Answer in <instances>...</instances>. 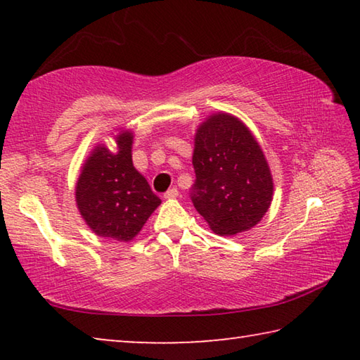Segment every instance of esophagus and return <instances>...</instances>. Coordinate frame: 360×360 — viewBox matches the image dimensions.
Here are the masks:
<instances>
[{
  "mask_svg": "<svg viewBox=\"0 0 360 360\" xmlns=\"http://www.w3.org/2000/svg\"><path fill=\"white\" fill-rule=\"evenodd\" d=\"M178 195H179L178 188L173 187V188H169L168 192H165V195H163V198H165V200H173V198H178Z\"/></svg>",
  "mask_w": 360,
  "mask_h": 360,
  "instance_id": "esophagus-1",
  "label": "esophagus"
}]
</instances>
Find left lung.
<instances>
[{
  "instance_id": "8db88e82",
  "label": "left lung",
  "mask_w": 360,
  "mask_h": 360,
  "mask_svg": "<svg viewBox=\"0 0 360 360\" xmlns=\"http://www.w3.org/2000/svg\"><path fill=\"white\" fill-rule=\"evenodd\" d=\"M192 203L216 235L255 227L273 200V176L252 131L236 115L219 111L193 138Z\"/></svg>"
}]
</instances>
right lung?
<instances>
[{
	"instance_id": "1",
	"label": "right lung",
	"mask_w": 360,
	"mask_h": 360,
	"mask_svg": "<svg viewBox=\"0 0 360 360\" xmlns=\"http://www.w3.org/2000/svg\"><path fill=\"white\" fill-rule=\"evenodd\" d=\"M112 135L115 150L96 144L85 158L76 181V206L100 238L129 243L162 202L133 167V131L117 129Z\"/></svg>"
}]
</instances>
